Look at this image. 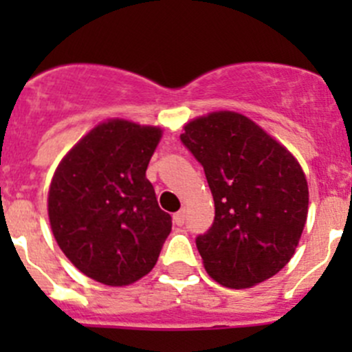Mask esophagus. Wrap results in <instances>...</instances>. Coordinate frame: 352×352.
<instances>
[{"mask_svg":"<svg viewBox=\"0 0 352 352\" xmlns=\"http://www.w3.org/2000/svg\"><path fill=\"white\" fill-rule=\"evenodd\" d=\"M173 223H175L177 226H182L184 223H186V209H180L179 212L173 214Z\"/></svg>","mask_w":352,"mask_h":352,"instance_id":"34e87169","label":"esophagus"}]
</instances>
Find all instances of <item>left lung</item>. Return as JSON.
<instances>
[{
    "label": "left lung",
    "mask_w": 352,
    "mask_h": 352,
    "mask_svg": "<svg viewBox=\"0 0 352 352\" xmlns=\"http://www.w3.org/2000/svg\"><path fill=\"white\" fill-rule=\"evenodd\" d=\"M184 146L202 165L214 221L196 239L208 274L248 287L278 274L307 223L308 186L300 163L248 117L212 112L187 124Z\"/></svg>",
    "instance_id": "obj_1"
}]
</instances>
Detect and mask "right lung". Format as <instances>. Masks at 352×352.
<instances>
[{
	"label": "right lung",
	"mask_w": 352,
	"mask_h": 352,
	"mask_svg": "<svg viewBox=\"0 0 352 352\" xmlns=\"http://www.w3.org/2000/svg\"><path fill=\"white\" fill-rule=\"evenodd\" d=\"M158 127L109 120L65 156L49 189V221L65 255L88 278L126 286L155 267L172 230L146 168Z\"/></svg>",
	"instance_id": "right-lung-1"
}]
</instances>
